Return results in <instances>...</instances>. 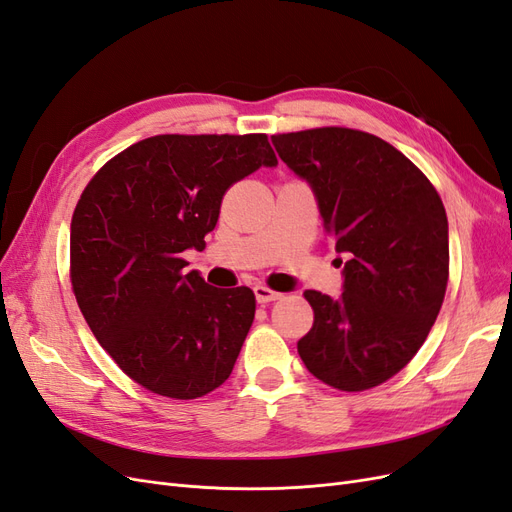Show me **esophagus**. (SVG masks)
<instances>
[{"label": "esophagus", "mask_w": 512, "mask_h": 512, "mask_svg": "<svg viewBox=\"0 0 512 512\" xmlns=\"http://www.w3.org/2000/svg\"><path fill=\"white\" fill-rule=\"evenodd\" d=\"M254 294H256V301L258 303H273V301H277V299L282 297L280 292H275L269 286H262V284L254 286Z\"/></svg>", "instance_id": "esophagus-1"}]
</instances>
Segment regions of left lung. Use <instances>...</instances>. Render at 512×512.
Wrapping results in <instances>:
<instances>
[{
  "instance_id": "left-lung-1",
  "label": "left lung",
  "mask_w": 512,
  "mask_h": 512,
  "mask_svg": "<svg viewBox=\"0 0 512 512\" xmlns=\"http://www.w3.org/2000/svg\"><path fill=\"white\" fill-rule=\"evenodd\" d=\"M271 141L312 185L324 230L348 258L342 297L303 292L314 324L299 356L333 389H374L412 361L440 314L448 284L442 198L421 168L369 132L327 126Z\"/></svg>"
}]
</instances>
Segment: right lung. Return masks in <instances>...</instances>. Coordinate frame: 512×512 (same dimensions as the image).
<instances>
[{
	"label": "right lung",
	"instance_id": "1",
	"mask_svg": "<svg viewBox=\"0 0 512 512\" xmlns=\"http://www.w3.org/2000/svg\"><path fill=\"white\" fill-rule=\"evenodd\" d=\"M267 134H158L91 177L70 224V282L100 346L143 389L196 399L235 367L254 322L247 286L185 273L232 183L275 166Z\"/></svg>",
	"mask_w": 512,
	"mask_h": 512
}]
</instances>
